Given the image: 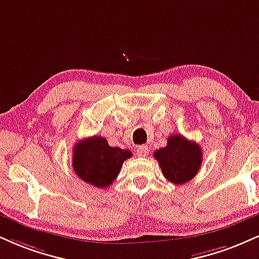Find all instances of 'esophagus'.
I'll return each instance as SVG.
<instances>
[{"mask_svg": "<svg viewBox=\"0 0 259 259\" xmlns=\"http://www.w3.org/2000/svg\"><path fill=\"white\" fill-rule=\"evenodd\" d=\"M148 147L147 146L142 145V146H139L138 148H136V153H138L139 157H146V155L148 154Z\"/></svg>", "mask_w": 259, "mask_h": 259, "instance_id": "1", "label": "esophagus"}]
</instances>
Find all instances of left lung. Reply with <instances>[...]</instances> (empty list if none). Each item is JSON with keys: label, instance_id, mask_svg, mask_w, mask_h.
<instances>
[{"label": "left lung", "instance_id": "1", "mask_svg": "<svg viewBox=\"0 0 259 259\" xmlns=\"http://www.w3.org/2000/svg\"><path fill=\"white\" fill-rule=\"evenodd\" d=\"M164 177L175 185H183L198 174L202 153L197 142L182 135H171L165 147L154 152Z\"/></svg>", "mask_w": 259, "mask_h": 259}]
</instances>
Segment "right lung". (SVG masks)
I'll list each match as a JSON object with an SVG mask.
<instances>
[{"label": "right lung", "instance_id": "right-lung-1", "mask_svg": "<svg viewBox=\"0 0 259 259\" xmlns=\"http://www.w3.org/2000/svg\"><path fill=\"white\" fill-rule=\"evenodd\" d=\"M132 155L129 149L111 147L105 138L92 136L74 145L72 166L84 182L106 188L116 180L121 165Z\"/></svg>", "mask_w": 259, "mask_h": 259}]
</instances>
